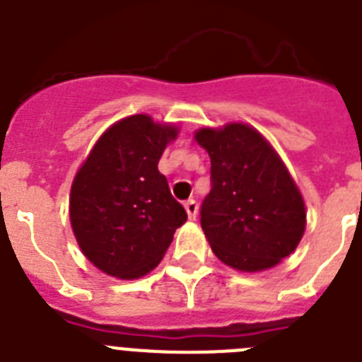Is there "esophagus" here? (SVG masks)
I'll list each match as a JSON object with an SVG mask.
<instances>
[{
    "mask_svg": "<svg viewBox=\"0 0 362 362\" xmlns=\"http://www.w3.org/2000/svg\"><path fill=\"white\" fill-rule=\"evenodd\" d=\"M185 210H187L188 214V219L194 221L197 217V203L194 199H188L187 203H185Z\"/></svg>",
    "mask_w": 362,
    "mask_h": 362,
    "instance_id": "34e87169",
    "label": "esophagus"
}]
</instances>
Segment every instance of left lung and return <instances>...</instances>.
<instances>
[{
  "instance_id": "1",
  "label": "left lung",
  "mask_w": 362,
  "mask_h": 362,
  "mask_svg": "<svg viewBox=\"0 0 362 362\" xmlns=\"http://www.w3.org/2000/svg\"><path fill=\"white\" fill-rule=\"evenodd\" d=\"M196 141L212 163L201 226L214 254L241 272L276 267L296 250L306 226L305 201L284 163L245 123L201 129Z\"/></svg>"
}]
</instances>
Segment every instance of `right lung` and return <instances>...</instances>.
<instances>
[{
    "instance_id": "right-lung-1",
    "label": "right lung",
    "mask_w": 362,
    "mask_h": 362,
    "mask_svg": "<svg viewBox=\"0 0 362 362\" xmlns=\"http://www.w3.org/2000/svg\"><path fill=\"white\" fill-rule=\"evenodd\" d=\"M179 130L146 114L124 117L98 139L70 188V225L85 257L119 279L158 267L187 212L158 163Z\"/></svg>"
}]
</instances>
